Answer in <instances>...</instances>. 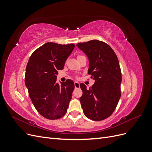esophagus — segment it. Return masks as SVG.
Returning a JSON list of instances; mask_svg holds the SVG:
<instances>
[{
    "label": "esophagus",
    "instance_id": "1",
    "mask_svg": "<svg viewBox=\"0 0 152 152\" xmlns=\"http://www.w3.org/2000/svg\"><path fill=\"white\" fill-rule=\"evenodd\" d=\"M74 86H75V88H79V86H80V84L78 82H74Z\"/></svg>",
    "mask_w": 152,
    "mask_h": 152
}]
</instances>
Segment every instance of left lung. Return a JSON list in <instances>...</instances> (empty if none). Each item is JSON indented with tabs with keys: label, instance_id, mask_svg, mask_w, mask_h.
Wrapping results in <instances>:
<instances>
[{
	"label": "left lung",
	"instance_id": "obj_1",
	"mask_svg": "<svg viewBox=\"0 0 152 152\" xmlns=\"http://www.w3.org/2000/svg\"><path fill=\"white\" fill-rule=\"evenodd\" d=\"M77 46L89 59L88 73L95 80L89 89L80 84L82 96L80 102L85 115L99 121L110 117L121 98V70L117 55L109 45L92 40Z\"/></svg>",
	"mask_w": 152,
	"mask_h": 152
}]
</instances>
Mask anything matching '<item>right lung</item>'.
Listing matches in <instances>:
<instances>
[{
    "mask_svg": "<svg viewBox=\"0 0 152 152\" xmlns=\"http://www.w3.org/2000/svg\"><path fill=\"white\" fill-rule=\"evenodd\" d=\"M74 48L73 44L45 43L31 54L27 63L25 82L30 98L37 112L50 120L65 115L72 99L73 80L59 84L56 78Z\"/></svg>",
    "mask_w": 152,
    "mask_h": 152,
    "instance_id": "add662e5",
    "label": "right lung"
}]
</instances>
